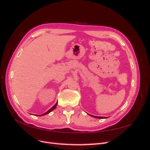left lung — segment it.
Here are the masks:
<instances>
[{
  "label": "left lung",
  "instance_id": "1",
  "mask_svg": "<svg viewBox=\"0 0 150 150\" xmlns=\"http://www.w3.org/2000/svg\"><path fill=\"white\" fill-rule=\"evenodd\" d=\"M90 116H93V117H96V118H99V119H103V118H106L105 117H101V116H93V115H89Z\"/></svg>",
  "mask_w": 150,
  "mask_h": 150
}]
</instances>
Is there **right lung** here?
Wrapping results in <instances>:
<instances>
[{
    "mask_svg": "<svg viewBox=\"0 0 150 150\" xmlns=\"http://www.w3.org/2000/svg\"><path fill=\"white\" fill-rule=\"evenodd\" d=\"M57 102L55 104H54V106L53 107H52L51 109H50V110H49V111H47V112H45V113H44V114H42V115H40V116H44V115H47V114H48V113H49L50 112H51L52 110H54V109H55L56 108V107L57 106Z\"/></svg>",
    "mask_w": 150,
    "mask_h": 150,
    "instance_id": "right-lung-1",
    "label": "right lung"
}]
</instances>
